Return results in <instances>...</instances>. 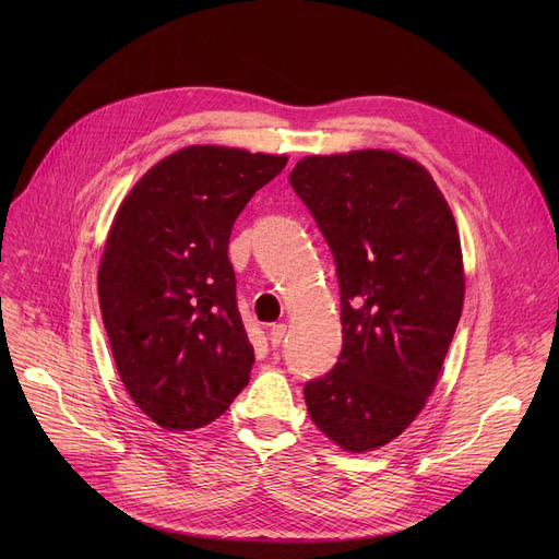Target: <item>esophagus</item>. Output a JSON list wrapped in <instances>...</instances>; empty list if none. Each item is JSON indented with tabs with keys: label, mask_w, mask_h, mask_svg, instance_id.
<instances>
[{
	"label": "esophagus",
	"mask_w": 559,
	"mask_h": 559,
	"mask_svg": "<svg viewBox=\"0 0 559 559\" xmlns=\"http://www.w3.org/2000/svg\"><path fill=\"white\" fill-rule=\"evenodd\" d=\"M285 333H287V326H285V324H272V329H270V342H272V346H281V342L285 340Z\"/></svg>",
	"instance_id": "34e87169"
}]
</instances>
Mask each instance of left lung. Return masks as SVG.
<instances>
[{"label": "left lung", "mask_w": 559, "mask_h": 559, "mask_svg": "<svg viewBox=\"0 0 559 559\" xmlns=\"http://www.w3.org/2000/svg\"><path fill=\"white\" fill-rule=\"evenodd\" d=\"M337 267L342 354L304 394L350 453L385 447L421 413L464 304L460 235L417 160L360 150L308 156L289 174Z\"/></svg>", "instance_id": "obj_1"}]
</instances>
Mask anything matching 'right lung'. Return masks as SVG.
<instances>
[{
    "mask_svg": "<svg viewBox=\"0 0 559 559\" xmlns=\"http://www.w3.org/2000/svg\"><path fill=\"white\" fill-rule=\"evenodd\" d=\"M285 163L192 144L146 171L112 219L97 278L104 326L129 396L165 430L209 426L249 383L228 238Z\"/></svg>",
    "mask_w": 559,
    "mask_h": 559,
    "instance_id": "obj_1",
    "label": "right lung"
}]
</instances>
